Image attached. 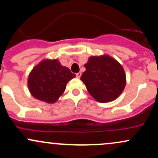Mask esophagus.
<instances>
[{"label": "esophagus", "instance_id": "34e87169", "mask_svg": "<svg viewBox=\"0 0 158 158\" xmlns=\"http://www.w3.org/2000/svg\"><path fill=\"white\" fill-rule=\"evenodd\" d=\"M81 76V73H77V78H80Z\"/></svg>", "mask_w": 158, "mask_h": 158}]
</instances>
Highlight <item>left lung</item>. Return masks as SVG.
I'll list each match as a JSON object with an SVG mask.
<instances>
[{
  "label": "left lung",
  "instance_id": "8db88e82",
  "mask_svg": "<svg viewBox=\"0 0 158 158\" xmlns=\"http://www.w3.org/2000/svg\"><path fill=\"white\" fill-rule=\"evenodd\" d=\"M81 80L97 102L113 101L122 94L126 83L124 69L108 55L91 56L85 65Z\"/></svg>",
  "mask_w": 158,
  "mask_h": 158
}]
</instances>
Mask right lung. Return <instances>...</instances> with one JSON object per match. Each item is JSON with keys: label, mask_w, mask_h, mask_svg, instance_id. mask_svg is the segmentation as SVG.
<instances>
[{"label": "right lung", "mask_w": 158, "mask_h": 158, "mask_svg": "<svg viewBox=\"0 0 158 158\" xmlns=\"http://www.w3.org/2000/svg\"><path fill=\"white\" fill-rule=\"evenodd\" d=\"M76 77L70 69L57 59H45L37 64L28 77V88L32 97L48 103L56 102L64 93L66 85Z\"/></svg>", "instance_id": "obj_1"}]
</instances>
